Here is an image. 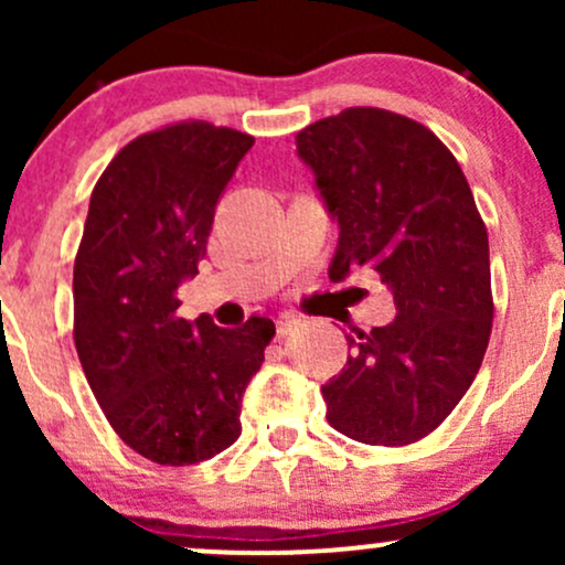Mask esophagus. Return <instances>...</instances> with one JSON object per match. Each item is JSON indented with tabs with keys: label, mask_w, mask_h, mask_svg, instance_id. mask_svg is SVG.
Returning a JSON list of instances; mask_svg holds the SVG:
<instances>
[{
	"label": "esophagus",
	"mask_w": 565,
	"mask_h": 565,
	"mask_svg": "<svg viewBox=\"0 0 565 565\" xmlns=\"http://www.w3.org/2000/svg\"><path fill=\"white\" fill-rule=\"evenodd\" d=\"M297 323H300V319H297V316H281V319L276 321V337H278V340H281V337H287L291 329L297 327Z\"/></svg>",
	"instance_id": "1"
}]
</instances>
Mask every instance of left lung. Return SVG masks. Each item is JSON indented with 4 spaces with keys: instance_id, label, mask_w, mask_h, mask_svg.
Listing matches in <instances>:
<instances>
[{
    "instance_id": "1",
    "label": "left lung",
    "mask_w": 565,
    "mask_h": 565,
    "mask_svg": "<svg viewBox=\"0 0 565 565\" xmlns=\"http://www.w3.org/2000/svg\"><path fill=\"white\" fill-rule=\"evenodd\" d=\"M297 157L340 238L329 278L377 270L395 319L345 334L348 364L321 395L342 436L369 446L425 438L462 401L489 345V236L457 159L430 129L382 108H345L297 135Z\"/></svg>"
}]
</instances>
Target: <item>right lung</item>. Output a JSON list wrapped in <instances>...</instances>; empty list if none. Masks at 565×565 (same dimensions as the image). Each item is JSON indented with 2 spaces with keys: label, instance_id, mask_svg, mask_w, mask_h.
I'll use <instances>...</instances> for the list:
<instances>
[{
  "label": "right lung",
  "instance_id": "add662e5",
  "mask_svg": "<svg viewBox=\"0 0 565 565\" xmlns=\"http://www.w3.org/2000/svg\"><path fill=\"white\" fill-rule=\"evenodd\" d=\"M255 138L180 121L127 142L97 180L74 263V342L97 404L129 449L196 465L242 436V395L276 327L178 316L220 193Z\"/></svg>",
  "mask_w": 565,
  "mask_h": 565
}]
</instances>
